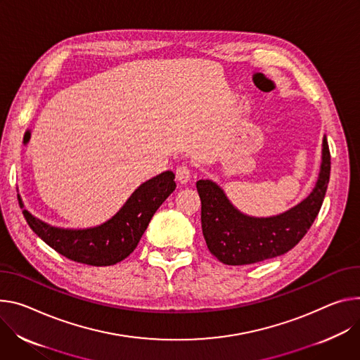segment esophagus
I'll list each match as a JSON object with an SVG mask.
<instances>
[{"label":"esophagus","mask_w":360,"mask_h":360,"mask_svg":"<svg viewBox=\"0 0 360 360\" xmlns=\"http://www.w3.org/2000/svg\"><path fill=\"white\" fill-rule=\"evenodd\" d=\"M175 175L181 184H186L191 181V168L188 165H179L175 171Z\"/></svg>","instance_id":"obj_1"}]
</instances>
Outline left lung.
Listing matches in <instances>:
<instances>
[{
	"instance_id": "1",
	"label": "left lung",
	"mask_w": 360,
	"mask_h": 360,
	"mask_svg": "<svg viewBox=\"0 0 360 360\" xmlns=\"http://www.w3.org/2000/svg\"><path fill=\"white\" fill-rule=\"evenodd\" d=\"M330 178V150L323 138L321 165L309 197L288 211L258 218L238 211L224 191L210 179H200L202 234L208 250L228 266L254 264L290 251L314 222Z\"/></svg>"
}]
</instances>
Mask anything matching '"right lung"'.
Listing matches in <instances>:
<instances>
[{
    "label": "right lung",
    "mask_w": 360,
    "mask_h": 360,
    "mask_svg": "<svg viewBox=\"0 0 360 360\" xmlns=\"http://www.w3.org/2000/svg\"><path fill=\"white\" fill-rule=\"evenodd\" d=\"M174 179L172 171L153 176L130 195L110 219L83 230L43 222L24 208L20 197L18 201L31 230L58 254L87 266H113L134 252L156 210L175 191Z\"/></svg>",
    "instance_id": "right-lung-1"
}]
</instances>
